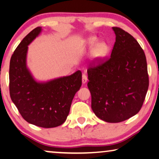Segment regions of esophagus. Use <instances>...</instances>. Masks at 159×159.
<instances>
[{"instance_id": "34e87169", "label": "esophagus", "mask_w": 159, "mask_h": 159, "mask_svg": "<svg viewBox=\"0 0 159 159\" xmlns=\"http://www.w3.org/2000/svg\"><path fill=\"white\" fill-rule=\"evenodd\" d=\"M87 82V75L85 74H83L82 75V83L83 84H85L86 82Z\"/></svg>"}]
</instances>
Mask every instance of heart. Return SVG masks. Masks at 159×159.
Masks as SVG:
<instances>
[{
  "label": "heart",
  "mask_w": 159,
  "mask_h": 159,
  "mask_svg": "<svg viewBox=\"0 0 159 159\" xmlns=\"http://www.w3.org/2000/svg\"><path fill=\"white\" fill-rule=\"evenodd\" d=\"M97 39L96 37H90L87 39V45L89 47L94 46L97 44ZM107 46L104 43H100L96 46L94 51H93V55H94L95 57H97V58H101V57L105 56L106 52H107Z\"/></svg>",
  "instance_id": "obj_1"
}]
</instances>
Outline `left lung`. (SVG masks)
<instances>
[{
    "label": "left lung",
    "mask_w": 159,
    "mask_h": 159,
    "mask_svg": "<svg viewBox=\"0 0 159 159\" xmlns=\"http://www.w3.org/2000/svg\"><path fill=\"white\" fill-rule=\"evenodd\" d=\"M113 30L116 42L111 56L90 64L87 86L95 115L108 123H120L140 111L149 75L144 52L137 41L121 28Z\"/></svg>",
    "instance_id": "obj_1"
}]
</instances>
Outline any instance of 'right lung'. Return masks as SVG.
<instances>
[{
    "label": "right lung",
    "instance_id": "1",
    "mask_svg": "<svg viewBox=\"0 0 159 159\" xmlns=\"http://www.w3.org/2000/svg\"><path fill=\"white\" fill-rule=\"evenodd\" d=\"M41 31L38 27L17 46L10 62L9 89L12 102L29 123L51 128L66 120L72 99L82 86V72L48 82H36L26 66L28 45Z\"/></svg>",
    "mask_w": 159,
    "mask_h": 159
}]
</instances>
